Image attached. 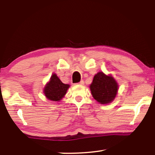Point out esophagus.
<instances>
[{
  "label": "esophagus",
  "instance_id": "1",
  "mask_svg": "<svg viewBox=\"0 0 155 155\" xmlns=\"http://www.w3.org/2000/svg\"><path fill=\"white\" fill-rule=\"evenodd\" d=\"M84 83H84V81H81L79 83H77V85H84Z\"/></svg>",
  "mask_w": 155,
  "mask_h": 155
}]
</instances>
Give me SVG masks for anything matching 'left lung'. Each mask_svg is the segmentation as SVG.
<instances>
[{"label": "left lung", "instance_id": "1", "mask_svg": "<svg viewBox=\"0 0 155 155\" xmlns=\"http://www.w3.org/2000/svg\"><path fill=\"white\" fill-rule=\"evenodd\" d=\"M90 89L93 98L101 104L111 103L117 96L118 83L111 74L107 75L103 72L95 74Z\"/></svg>", "mask_w": 155, "mask_h": 155}]
</instances>
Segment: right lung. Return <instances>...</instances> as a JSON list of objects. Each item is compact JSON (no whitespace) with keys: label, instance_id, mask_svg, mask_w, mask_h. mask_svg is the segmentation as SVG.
I'll return each instance as SVG.
<instances>
[{"label":"right lung","instance_id":"1","mask_svg":"<svg viewBox=\"0 0 155 155\" xmlns=\"http://www.w3.org/2000/svg\"><path fill=\"white\" fill-rule=\"evenodd\" d=\"M70 87L69 84L63 83L55 73H53L48 82L44 86L43 92L49 101L59 102L64 98Z\"/></svg>","mask_w":155,"mask_h":155}]
</instances>
